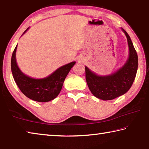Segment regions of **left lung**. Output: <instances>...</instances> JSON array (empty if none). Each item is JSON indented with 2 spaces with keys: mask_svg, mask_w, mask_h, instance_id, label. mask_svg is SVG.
Returning <instances> with one entry per match:
<instances>
[{
  "mask_svg": "<svg viewBox=\"0 0 149 149\" xmlns=\"http://www.w3.org/2000/svg\"><path fill=\"white\" fill-rule=\"evenodd\" d=\"M127 37L129 54L125 65L108 75H99L85 66L86 81L92 94L100 100H112L129 91L135 79L138 58L132 40L127 31L121 28Z\"/></svg>",
  "mask_w": 149,
  "mask_h": 149,
  "instance_id": "left-lung-1",
  "label": "left lung"
}]
</instances>
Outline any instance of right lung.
Here are the masks:
<instances>
[{
	"mask_svg": "<svg viewBox=\"0 0 149 149\" xmlns=\"http://www.w3.org/2000/svg\"><path fill=\"white\" fill-rule=\"evenodd\" d=\"M30 28L23 33L24 34ZM22 34V35H23ZM17 45L11 56V67L14 80L23 94L31 100L38 102H48L59 95L67 75L76 62L73 61L61 66L48 76L35 79L24 74L17 65L16 51Z\"/></svg>",
	"mask_w": 149,
	"mask_h": 149,
	"instance_id": "add662e5",
	"label": "right lung"
}]
</instances>
